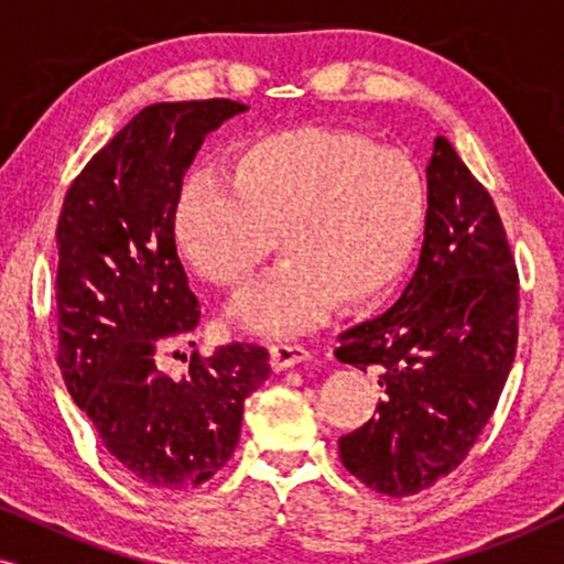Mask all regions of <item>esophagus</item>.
<instances>
[{"mask_svg": "<svg viewBox=\"0 0 564 564\" xmlns=\"http://www.w3.org/2000/svg\"><path fill=\"white\" fill-rule=\"evenodd\" d=\"M305 359H311V351L300 344H272L269 346V365H272V369H276V372H282V369H288V367H295Z\"/></svg>", "mask_w": 564, "mask_h": 564, "instance_id": "34e87169", "label": "esophagus"}]
</instances>
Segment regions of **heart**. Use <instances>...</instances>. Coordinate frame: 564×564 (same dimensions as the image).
Masks as SVG:
<instances>
[{"label": "heart", "mask_w": 564, "mask_h": 564, "mask_svg": "<svg viewBox=\"0 0 564 564\" xmlns=\"http://www.w3.org/2000/svg\"><path fill=\"white\" fill-rule=\"evenodd\" d=\"M426 182L411 156L357 130L297 126L246 141L228 164L187 176L172 236L180 257L223 290L249 284L274 253L272 280L230 305L257 334H295L336 311L372 307L411 264L426 223Z\"/></svg>", "instance_id": "obj_1"}]
</instances>
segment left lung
Listing matches in <instances>:
<instances>
[{
    "label": "left lung",
    "mask_w": 564,
    "mask_h": 564,
    "mask_svg": "<svg viewBox=\"0 0 564 564\" xmlns=\"http://www.w3.org/2000/svg\"><path fill=\"white\" fill-rule=\"evenodd\" d=\"M426 174V238L411 284L336 349L338 361L377 369L384 390L375 419L338 438V457L392 498L462 465L496 411L519 341V269L496 203L444 135Z\"/></svg>",
    "instance_id": "obj_1"
}]
</instances>
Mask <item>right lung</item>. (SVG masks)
Instances as JSON below:
<instances>
[{"mask_svg":"<svg viewBox=\"0 0 564 564\" xmlns=\"http://www.w3.org/2000/svg\"><path fill=\"white\" fill-rule=\"evenodd\" d=\"M249 110L234 99L143 107L66 192L56 228L58 367L105 449L138 482L189 490L241 434L243 400L267 380L257 344L192 354L172 380L159 359L199 323L172 236L184 172L210 130Z\"/></svg>","mask_w":564,"mask_h":564,"instance_id":"1","label":"right lung"}]
</instances>
